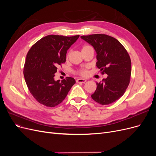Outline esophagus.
Returning a JSON list of instances; mask_svg holds the SVG:
<instances>
[{"label":"esophagus","mask_w":156,"mask_h":156,"mask_svg":"<svg viewBox=\"0 0 156 156\" xmlns=\"http://www.w3.org/2000/svg\"><path fill=\"white\" fill-rule=\"evenodd\" d=\"M77 83H85L86 81H87V80L86 79H77Z\"/></svg>","instance_id":"1"}]
</instances>
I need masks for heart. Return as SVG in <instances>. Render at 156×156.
Here are the masks:
<instances>
[{"instance_id":"obj_1","label":"heart","mask_w":156,"mask_h":156,"mask_svg":"<svg viewBox=\"0 0 156 156\" xmlns=\"http://www.w3.org/2000/svg\"><path fill=\"white\" fill-rule=\"evenodd\" d=\"M89 48H91V47L89 46V45H84V46L83 47L82 50H84V49ZM68 56H69V54L67 55V58L68 57ZM79 73L81 74V75H83V76H85V75H87V71L86 69H81V70L79 72Z\"/></svg>"}]
</instances>
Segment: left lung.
I'll list each match as a JSON object with an SVG mask.
<instances>
[{
    "instance_id": "left-lung-1",
    "label": "left lung",
    "mask_w": 156,
    "mask_h": 156,
    "mask_svg": "<svg viewBox=\"0 0 156 156\" xmlns=\"http://www.w3.org/2000/svg\"><path fill=\"white\" fill-rule=\"evenodd\" d=\"M81 38L90 44L96 52V66L108 77L97 88L92 98L101 105H108L124 95L129 84L131 62L120 42L106 34L82 36Z\"/></svg>"
}]
</instances>
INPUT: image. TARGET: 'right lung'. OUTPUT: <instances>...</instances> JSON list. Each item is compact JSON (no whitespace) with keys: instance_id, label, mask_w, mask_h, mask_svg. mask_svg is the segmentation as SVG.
I'll return each instance as SVG.
<instances>
[{"instance_id":"obj_1","label":"right lung","mask_w":156,"mask_h":156,"mask_svg":"<svg viewBox=\"0 0 156 156\" xmlns=\"http://www.w3.org/2000/svg\"><path fill=\"white\" fill-rule=\"evenodd\" d=\"M79 37L48 35L28 52L23 74L30 92L41 104L51 107L58 105L75 83L70 77L55 81V73L57 67L66 62L67 51Z\"/></svg>"}]
</instances>
